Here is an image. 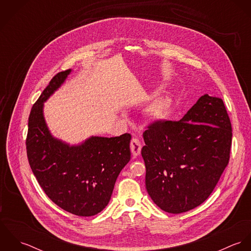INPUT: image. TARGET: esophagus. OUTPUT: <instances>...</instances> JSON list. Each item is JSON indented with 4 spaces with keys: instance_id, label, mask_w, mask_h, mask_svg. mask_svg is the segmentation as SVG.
I'll use <instances>...</instances> for the list:
<instances>
[{
    "instance_id": "1",
    "label": "esophagus",
    "mask_w": 251,
    "mask_h": 251,
    "mask_svg": "<svg viewBox=\"0 0 251 251\" xmlns=\"http://www.w3.org/2000/svg\"><path fill=\"white\" fill-rule=\"evenodd\" d=\"M141 149H142V145L140 143V141L137 138H133L130 142V150L132 154L134 156H138L141 152Z\"/></svg>"
}]
</instances>
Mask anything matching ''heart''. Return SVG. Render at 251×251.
<instances>
[{
    "label": "heart",
    "instance_id": "heart-1",
    "mask_svg": "<svg viewBox=\"0 0 251 251\" xmlns=\"http://www.w3.org/2000/svg\"><path fill=\"white\" fill-rule=\"evenodd\" d=\"M172 106V98L170 96H163L154 99L146 108L148 116L151 119H162Z\"/></svg>",
    "mask_w": 251,
    "mask_h": 251
}]
</instances>
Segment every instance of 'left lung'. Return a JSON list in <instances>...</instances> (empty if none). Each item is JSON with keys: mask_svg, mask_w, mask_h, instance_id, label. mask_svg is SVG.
<instances>
[{"mask_svg": "<svg viewBox=\"0 0 251 251\" xmlns=\"http://www.w3.org/2000/svg\"><path fill=\"white\" fill-rule=\"evenodd\" d=\"M146 189L162 211L181 214L213 192L229 161L232 127L222 100L207 94L178 122L143 133Z\"/></svg>", "mask_w": 251, "mask_h": 251, "instance_id": "1", "label": "left lung"}]
</instances>
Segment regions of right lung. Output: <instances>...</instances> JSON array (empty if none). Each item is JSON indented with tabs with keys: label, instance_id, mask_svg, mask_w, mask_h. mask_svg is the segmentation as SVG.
I'll return each mask as SVG.
<instances>
[{
	"label": "right lung",
	"instance_id": "right-lung-1",
	"mask_svg": "<svg viewBox=\"0 0 251 251\" xmlns=\"http://www.w3.org/2000/svg\"><path fill=\"white\" fill-rule=\"evenodd\" d=\"M72 72L55 75L32 108L27 155L39 185L57 206L73 215L92 216L107 206L116 179L130 160L131 135H92L71 145L51 133L43 113L44 103Z\"/></svg>",
	"mask_w": 251,
	"mask_h": 251
}]
</instances>
